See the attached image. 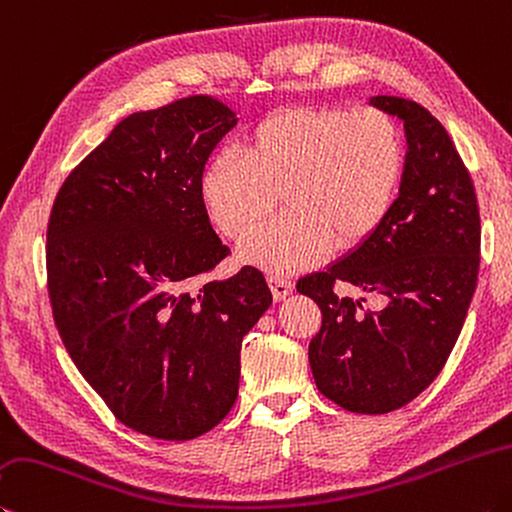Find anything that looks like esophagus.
I'll list each match as a JSON object with an SVG mask.
<instances>
[{
  "label": "esophagus",
  "instance_id": "esophagus-1",
  "mask_svg": "<svg viewBox=\"0 0 512 512\" xmlns=\"http://www.w3.org/2000/svg\"><path fill=\"white\" fill-rule=\"evenodd\" d=\"M268 286H271L275 300H284V297L293 291V282L286 280V277H277V275L268 277Z\"/></svg>",
  "mask_w": 512,
  "mask_h": 512
}]
</instances>
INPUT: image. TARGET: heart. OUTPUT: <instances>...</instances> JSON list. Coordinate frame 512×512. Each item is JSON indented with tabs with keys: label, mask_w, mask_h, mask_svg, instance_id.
<instances>
[{
	"label": "heart",
	"mask_w": 512,
	"mask_h": 512,
	"mask_svg": "<svg viewBox=\"0 0 512 512\" xmlns=\"http://www.w3.org/2000/svg\"><path fill=\"white\" fill-rule=\"evenodd\" d=\"M403 136L380 109L293 107L264 118L244 156L219 154L201 179L210 217L228 237L248 235L274 207L287 212L250 233L241 257L273 275L304 271L333 246L374 235L403 176Z\"/></svg>",
	"instance_id": "b5f03b06"
}]
</instances>
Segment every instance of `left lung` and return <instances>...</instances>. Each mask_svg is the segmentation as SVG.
<instances>
[{
  "mask_svg": "<svg viewBox=\"0 0 512 512\" xmlns=\"http://www.w3.org/2000/svg\"><path fill=\"white\" fill-rule=\"evenodd\" d=\"M369 105L403 120L405 170L398 199L374 235L347 257L306 275L297 291L320 306L309 345L320 392L356 414L407 405L439 376L477 288L481 221L475 185L445 127L414 100ZM356 285L386 297L380 312L342 296Z\"/></svg>",
  "mask_w": 512,
  "mask_h": 512,
  "instance_id": "8db88e82",
  "label": "left lung"
}]
</instances>
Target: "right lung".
<instances>
[{
	"mask_svg": "<svg viewBox=\"0 0 512 512\" xmlns=\"http://www.w3.org/2000/svg\"><path fill=\"white\" fill-rule=\"evenodd\" d=\"M235 111L190 96L111 129L55 197L46 230L53 320L71 360L120 423L165 441L212 430L237 401L241 340L271 306L230 250L201 179Z\"/></svg>",
	"mask_w": 512,
	"mask_h": 512,
	"instance_id": "right-lung-1",
	"label": "right lung"
}]
</instances>
